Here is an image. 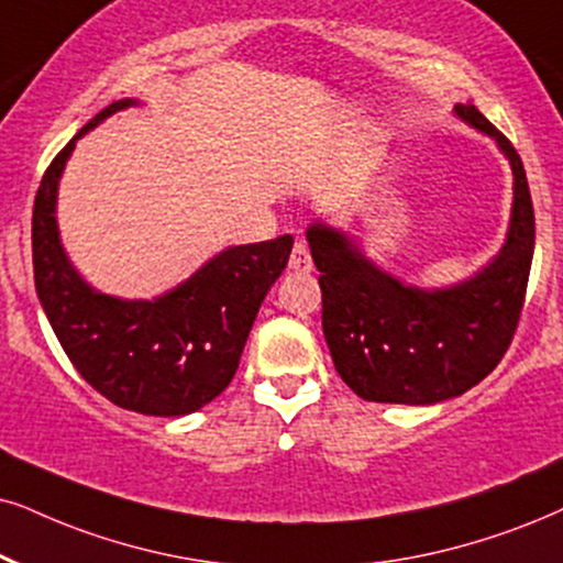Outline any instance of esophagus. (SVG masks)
I'll use <instances>...</instances> for the list:
<instances>
[{"mask_svg":"<svg viewBox=\"0 0 563 563\" xmlns=\"http://www.w3.org/2000/svg\"><path fill=\"white\" fill-rule=\"evenodd\" d=\"M288 265H290V269H296V273H311L314 262H311V252H309V244H306V241H296Z\"/></svg>","mask_w":563,"mask_h":563,"instance_id":"obj_1","label":"esophagus"}]
</instances>
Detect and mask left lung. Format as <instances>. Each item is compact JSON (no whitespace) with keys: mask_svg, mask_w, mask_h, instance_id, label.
Here are the masks:
<instances>
[{"mask_svg":"<svg viewBox=\"0 0 563 563\" xmlns=\"http://www.w3.org/2000/svg\"><path fill=\"white\" fill-rule=\"evenodd\" d=\"M457 117L499 142L515 174L509 236L471 280L444 290L402 286L343 233L306 231L322 275V330L334 368L368 402L433 405L475 387L499 366L522 314L536 249V212L515 145L475 106Z\"/></svg>","mask_w":563,"mask_h":563,"instance_id":"left-lung-1","label":"left lung"}]
</instances>
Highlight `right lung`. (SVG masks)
Instances as JSON below:
<instances>
[{
  "instance_id": "right-lung-1",
  "label": "right lung",
  "mask_w": 563,
  "mask_h": 563,
  "mask_svg": "<svg viewBox=\"0 0 563 563\" xmlns=\"http://www.w3.org/2000/svg\"><path fill=\"white\" fill-rule=\"evenodd\" d=\"M132 98L106 106L56 153L33 205V277L54 334L85 382L142 416H187L229 387L267 290L288 265L294 236L231 246L155 301L96 294L56 231V184L75 140Z\"/></svg>"
}]
</instances>
